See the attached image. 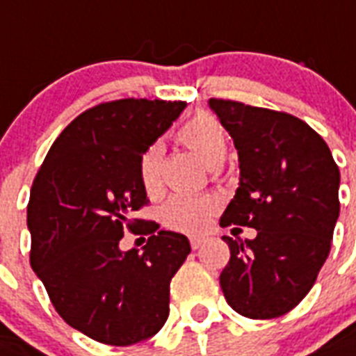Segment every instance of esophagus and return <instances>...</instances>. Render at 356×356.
Listing matches in <instances>:
<instances>
[{
	"label": "esophagus",
	"mask_w": 356,
	"mask_h": 356,
	"mask_svg": "<svg viewBox=\"0 0 356 356\" xmlns=\"http://www.w3.org/2000/svg\"><path fill=\"white\" fill-rule=\"evenodd\" d=\"M204 241H207V238H201V236H192V238H190V245H192L193 250L199 247H203Z\"/></svg>",
	"instance_id": "34e87169"
}]
</instances>
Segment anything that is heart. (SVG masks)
I'll return each mask as SVG.
<instances>
[{"label": "heart", "instance_id": "b5f03b06", "mask_svg": "<svg viewBox=\"0 0 356 356\" xmlns=\"http://www.w3.org/2000/svg\"><path fill=\"white\" fill-rule=\"evenodd\" d=\"M175 137L208 166H218L227 155V137L223 128L208 113H195L192 118H188L177 129ZM163 159L164 149L161 143H152L138 157V179L148 195H157L161 192ZM219 207L221 201L216 195L175 193L161 208V219L173 230L199 234L210 227L213 216L219 212Z\"/></svg>", "mask_w": 356, "mask_h": 356}]
</instances>
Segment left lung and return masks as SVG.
<instances>
[{
	"mask_svg": "<svg viewBox=\"0 0 356 356\" xmlns=\"http://www.w3.org/2000/svg\"><path fill=\"white\" fill-rule=\"evenodd\" d=\"M208 104L239 157V188L219 225L258 230L245 241L223 236L230 261L219 283L241 316L276 318L305 298L327 259L340 172L325 140L300 118L223 98Z\"/></svg>",
	"mask_w": 356,
	"mask_h": 356,
	"instance_id": "1",
	"label": "left lung"
}]
</instances>
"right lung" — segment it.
I'll return each mask as SVG.
<instances>
[{
    "label": "right lung",
    "mask_w": 356,
    "mask_h": 356,
    "mask_svg": "<svg viewBox=\"0 0 356 356\" xmlns=\"http://www.w3.org/2000/svg\"><path fill=\"white\" fill-rule=\"evenodd\" d=\"M186 104L122 98L80 113L49 149L27 204L31 265L56 313L108 346L159 333L170 282L190 243L133 213L149 203L137 163ZM150 238L143 252L120 250L123 232Z\"/></svg>",
    "instance_id": "right-lung-1"
}]
</instances>
